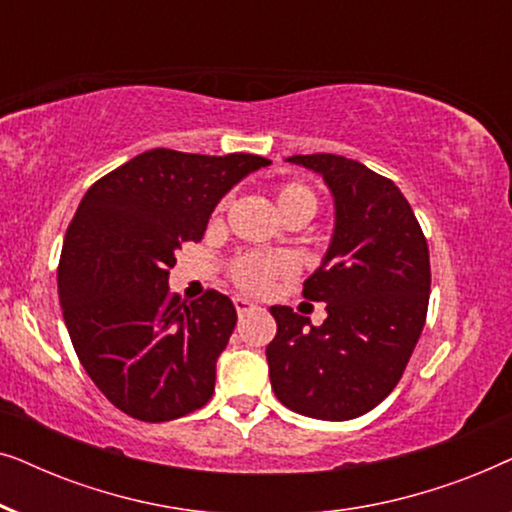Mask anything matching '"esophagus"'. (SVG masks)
Segmentation results:
<instances>
[{
    "label": "esophagus",
    "mask_w": 512,
    "mask_h": 512,
    "mask_svg": "<svg viewBox=\"0 0 512 512\" xmlns=\"http://www.w3.org/2000/svg\"><path fill=\"white\" fill-rule=\"evenodd\" d=\"M233 303H235V310H237V314H244V312L256 310V305L251 303V300L242 298V296H235V298H233Z\"/></svg>",
    "instance_id": "obj_1"
}]
</instances>
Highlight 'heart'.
<instances>
[{
  "instance_id": "1",
  "label": "heart",
  "mask_w": 512,
  "mask_h": 512,
  "mask_svg": "<svg viewBox=\"0 0 512 512\" xmlns=\"http://www.w3.org/2000/svg\"><path fill=\"white\" fill-rule=\"evenodd\" d=\"M275 207L282 219L310 221L319 209V198L303 181H284L272 191ZM223 202L216 207L221 212ZM291 270V263L284 256H263V254H242L230 265V277L244 291L261 293L272 284V279L282 277Z\"/></svg>"
}]
</instances>
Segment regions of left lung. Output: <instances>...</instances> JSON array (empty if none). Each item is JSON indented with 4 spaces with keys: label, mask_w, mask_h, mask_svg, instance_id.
<instances>
[{
    "label": "left lung",
    "mask_w": 512,
    "mask_h": 512,
    "mask_svg": "<svg viewBox=\"0 0 512 512\" xmlns=\"http://www.w3.org/2000/svg\"><path fill=\"white\" fill-rule=\"evenodd\" d=\"M286 160L324 177L335 228L324 261L303 284L307 300L326 303L324 324L270 307L277 321L265 349L270 382L298 415L345 422L380 405L408 366L429 307V247L391 179L333 153Z\"/></svg>",
    "instance_id": "obj_1"
}]
</instances>
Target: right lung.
<instances>
[{
  "instance_id": "right-lung-1",
  "label": "right lung",
  "mask_w": 512,
  "mask_h": 512,
  "mask_svg": "<svg viewBox=\"0 0 512 512\" xmlns=\"http://www.w3.org/2000/svg\"><path fill=\"white\" fill-rule=\"evenodd\" d=\"M265 165L251 153L151 149L83 195L62 244L60 307L81 366L125 415L170 422L212 398L235 305L214 289L186 303L167 277L223 195Z\"/></svg>"
}]
</instances>
